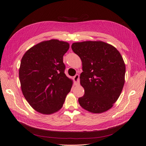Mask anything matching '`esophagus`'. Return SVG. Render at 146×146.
<instances>
[{"label":"esophagus","instance_id":"obj_1","mask_svg":"<svg viewBox=\"0 0 146 146\" xmlns=\"http://www.w3.org/2000/svg\"><path fill=\"white\" fill-rule=\"evenodd\" d=\"M73 79H74V84L75 85H79V83H80V79H79V75L78 74H76L74 78H73Z\"/></svg>","mask_w":146,"mask_h":146}]
</instances>
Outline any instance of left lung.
Wrapping results in <instances>:
<instances>
[{"label": "left lung", "instance_id": "obj_1", "mask_svg": "<svg viewBox=\"0 0 146 146\" xmlns=\"http://www.w3.org/2000/svg\"><path fill=\"white\" fill-rule=\"evenodd\" d=\"M73 51L80 58V82L85 94L78 101L84 109L100 113L113 107L125 84V64L116 48L101 41L73 43Z\"/></svg>", "mask_w": 146, "mask_h": 146}]
</instances>
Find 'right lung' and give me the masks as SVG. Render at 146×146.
<instances>
[{
	"mask_svg": "<svg viewBox=\"0 0 146 146\" xmlns=\"http://www.w3.org/2000/svg\"><path fill=\"white\" fill-rule=\"evenodd\" d=\"M68 49L67 42L52 39L37 44L23 55L19 70L21 90L36 111L49 115L64 104L72 86L63 62Z\"/></svg>",
	"mask_w": 146,
	"mask_h": 146,
	"instance_id": "right-lung-1",
	"label": "right lung"
}]
</instances>
